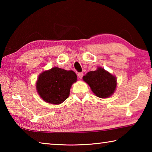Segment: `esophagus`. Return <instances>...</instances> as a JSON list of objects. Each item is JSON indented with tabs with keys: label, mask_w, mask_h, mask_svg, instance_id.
I'll return each mask as SVG.
<instances>
[{
	"label": "esophagus",
	"mask_w": 152,
	"mask_h": 152,
	"mask_svg": "<svg viewBox=\"0 0 152 152\" xmlns=\"http://www.w3.org/2000/svg\"><path fill=\"white\" fill-rule=\"evenodd\" d=\"M83 75H84V74L82 73V72H79L78 74V78H82V76H83Z\"/></svg>",
	"instance_id": "obj_1"
}]
</instances>
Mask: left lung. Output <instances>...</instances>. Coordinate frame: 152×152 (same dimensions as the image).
I'll use <instances>...</instances> for the list:
<instances>
[{"label":"left lung","mask_w":152,"mask_h":152,"mask_svg":"<svg viewBox=\"0 0 152 152\" xmlns=\"http://www.w3.org/2000/svg\"><path fill=\"white\" fill-rule=\"evenodd\" d=\"M83 80L91 87L92 91L99 98H109L114 93L117 87L116 77L99 67L83 76Z\"/></svg>","instance_id":"obj_1"}]
</instances>
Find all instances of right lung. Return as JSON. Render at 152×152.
I'll use <instances>...</instances> for the list:
<instances>
[{
    "mask_svg": "<svg viewBox=\"0 0 152 152\" xmlns=\"http://www.w3.org/2000/svg\"><path fill=\"white\" fill-rule=\"evenodd\" d=\"M76 80L77 76L72 70L54 67L40 74L36 88L45 102L59 104L68 99L72 84Z\"/></svg>",
    "mask_w": 152,
    "mask_h": 152,
    "instance_id": "right-lung-1",
    "label": "right lung"
}]
</instances>
